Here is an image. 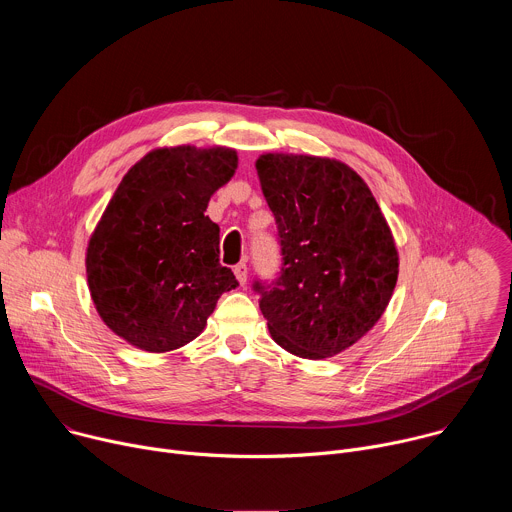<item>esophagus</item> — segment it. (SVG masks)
Masks as SVG:
<instances>
[{
  "label": "esophagus",
  "instance_id": "34e87169",
  "mask_svg": "<svg viewBox=\"0 0 512 512\" xmlns=\"http://www.w3.org/2000/svg\"><path fill=\"white\" fill-rule=\"evenodd\" d=\"M233 271H235V275H237L239 283H241V285H245V283H247V263H237Z\"/></svg>",
  "mask_w": 512,
  "mask_h": 512
}]
</instances>
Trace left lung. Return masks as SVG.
Wrapping results in <instances>:
<instances>
[{
  "mask_svg": "<svg viewBox=\"0 0 512 512\" xmlns=\"http://www.w3.org/2000/svg\"><path fill=\"white\" fill-rule=\"evenodd\" d=\"M257 174L281 255L275 279L251 285L269 332L296 356H334L377 324L393 296L391 229L369 186L336 160L267 154Z\"/></svg>",
  "mask_w": 512,
  "mask_h": 512,
  "instance_id": "8db88e82",
  "label": "left lung"
}]
</instances>
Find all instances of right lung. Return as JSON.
I'll return each instance as SVG.
<instances>
[{
	"label": "right lung",
	"instance_id": "obj_1",
	"mask_svg": "<svg viewBox=\"0 0 512 512\" xmlns=\"http://www.w3.org/2000/svg\"><path fill=\"white\" fill-rule=\"evenodd\" d=\"M237 170L225 148L156 150L121 180L87 249L91 298L129 344L166 352L194 340L218 298L239 285L221 265V229L206 216Z\"/></svg>",
	"mask_w": 512,
	"mask_h": 512
}]
</instances>
